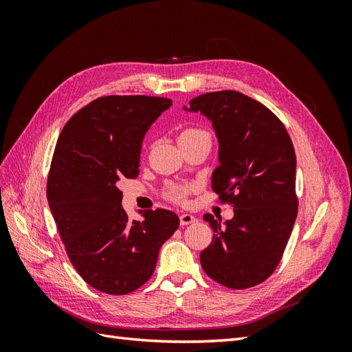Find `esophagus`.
Here are the masks:
<instances>
[{"instance_id": "obj_1", "label": "esophagus", "mask_w": 352, "mask_h": 352, "mask_svg": "<svg viewBox=\"0 0 352 352\" xmlns=\"http://www.w3.org/2000/svg\"><path fill=\"white\" fill-rule=\"evenodd\" d=\"M179 220H180V225L186 226V225H190V223L197 221V217L194 214H190V212H182V214L179 216Z\"/></svg>"}]
</instances>
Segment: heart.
Returning <instances> with one entry per match:
<instances>
[{
    "label": "heart",
    "mask_w": 352,
    "mask_h": 352,
    "mask_svg": "<svg viewBox=\"0 0 352 352\" xmlns=\"http://www.w3.org/2000/svg\"><path fill=\"white\" fill-rule=\"evenodd\" d=\"M199 135H208V133L202 129H197V127H189V129H185L182 133H180L179 140H182V138H194V136H199ZM188 192H189V186L179 185V186H173L172 189H170L167 197L175 202H184Z\"/></svg>",
    "instance_id": "b5f03b06"
}]
</instances>
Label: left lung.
I'll list each match as a JSON object with an SVG mask.
<instances>
[{"label": "left lung", "instance_id": "8db88e82", "mask_svg": "<svg viewBox=\"0 0 352 352\" xmlns=\"http://www.w3.org/2000/svg\"><path fill=\"white\" fill-rule=\"evenodd\" d=\"M184 110L211 122L219 141L211 188L233 206L225 223L204 216L214 235L202 269L232 289L258 285L278 267L298 212L291 138L265 105L236 91L202 94Z\"/></svg>", "mask_w": 352, "mask_h": 352}]
</instances>
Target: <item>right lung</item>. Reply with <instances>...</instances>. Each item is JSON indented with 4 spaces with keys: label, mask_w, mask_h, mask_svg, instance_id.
Segmentation results:
<instances>
[{
    "label": "right lung",
    "mask_w": 352,
    "mask_h": 352,
    "mask_svg": "<svg viewBox=\"0 0 352 352\" xmlns=\"http://www.w3.org/2000/svg\"><path fill=\"white\" fill-rule=\"evenodd\" d=\"M172 100L110 95L89 102L63 127L47 197L73 267L95 289L124 295L151 278L158 251L179 228L173 211L122 207L120 179L140 175L144 136Z\"/></svg>",
    "instance_id": "obj_1"
}]
</instances>
